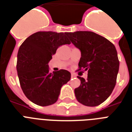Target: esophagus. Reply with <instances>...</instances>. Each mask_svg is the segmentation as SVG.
Instances as JSON below:
<instances>
[{"instance_id":"obj_1","label":"esophagus","mask_w":132,"mask_h":132,"mask_svg":"<svg viewBox=\"0 0 132 132\" xmlns=\"http://www.w3.org/2000/svg\"><path fill=\"white\" fill-rule=\"evenodd\" d=\"M71 77L72 78H75V77H76V75H74L73 73H71Z\"/></svg>"}]
</instances>
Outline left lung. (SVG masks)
<instances>
[{"label": "left lung", "instance_id": "obj_1", "mask_svg": "<svg viewBox=\"0 0 132 132\" xmlns=\"http://www.w3.org/2000/svg\"><path fill=\"white\" fill-rule=\"evenodd\" d=\"M72 43L80 50L79 70H87V79L77 77L81 85L75 89L79 102L96 106L110 96L116 84L119 61L114 45L108 39L89 31L68 33Z\"/></svg>", "mask_w": 132, "mask_h": 132}]
</instances>
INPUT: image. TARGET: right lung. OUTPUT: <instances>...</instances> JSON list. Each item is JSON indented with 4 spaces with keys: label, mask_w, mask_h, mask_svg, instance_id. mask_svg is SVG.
<instances>
[{
    "label": "right lung",
    "mask_w": 132,
    "mask_h": 132,
    "mask_svg": "<svg viewBox=\"0 0 132 132\" xmlns=\"http://www.w3.org/2000/svg\"><path fill=\"white\" fill-rule=\"evenodd\" d=\"M68 32H38L28 37L18 53L17 71L23 94L42 106L56 102L61 87L70 81L66 70L49 72V61L61 45L70 44Z\"/></svg>",
    "instance_id": "add662e5"
}]
</instances>
